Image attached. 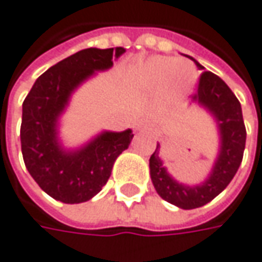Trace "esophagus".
Instances as JSON below:
<instances>
[{"mask_svg":"<svg viewBox=\"0 0 262 262\" xmlns=\"http://www.w3.org/2000/svg\"><path fill=\"white\" fill-rule=\"evenodd\" d=\"M146 127H148V121L145 119L135 120V123H133V130L135 132H141L143 129H146Z\"/></svg>","mask_w":262,"mask_h":262,"instance_id":"34e87169","label":"esophagus"}]
</instances>
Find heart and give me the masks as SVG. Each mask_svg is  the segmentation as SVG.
Segmentation results:
<instances>
[{
    "instance_id": "1",
    "label": "heart",
    "mask_w": 262,
    "mask_h": 262,
    "mask_svg": "<svg viewBox=\"0 0 262 262\" xmlns=\"http://www.w3.org/2000/svg\"><path fill=\"white\" fill-rule=\"evenodd\" d=\"M196 82V69L188 60L155 55L139 64L129 76L132 91L151 95L157 92V101L163 108L179 107L192 92Z\"/></svg>"
}]
</instances>
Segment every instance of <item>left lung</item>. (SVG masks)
<instances>
[{"instance_id":"left-lung-1","label":"left lung","mask_w":262,"mask_h":262,"mask_svg":"<svg viewBox=\"0 0 262 262\" xmlns=\"http://www.w3.org/2000/svg\"><path fill=\"white\" fill-rule=\"evenodd\" d=\"M195 63L199 70H204V66ZM192 102L214 117L220 136L219 154L207 179L196 185L177 182L160 158V143H157V149L149 158V174L157 193L183 210L204 207L227 188L242 163L246 142L241 102L217 74L211 72L201 74L198 92L192 97Z\"/></svg>"}]
</instances>
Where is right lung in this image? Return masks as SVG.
I'll use <instances>...</instances> for the list:
<instances>
[{
  "label": "right lung",
  "mask_w": 262,
  "mask_h": 262,
  "mask_svg": "<svg viewBox=\"0 0 262 262\" xmlns=\"http://www.w3.org/2000/svg\"><path fill=\"white\" fill-rule=\"evenodd\" d=\"M124 48H88L50 67L23 101L20 141L30 176L51 198L64 204L92 199L111 176L114 161L129 148L133 133L101 132L80 148L67 149L60 141V119L74 91L97 72L113 67Z\"/></svg>",
  "instance_id": "right-lung-1"
}]
</instances>
